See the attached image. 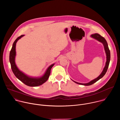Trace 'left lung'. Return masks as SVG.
I'll return each instance as SVG.
<instances>
[{"label":"left lung","mask_w":120,"mask_h":120,"mask_svg":"<svg viewBox=\"0 0 120 120\" xmlns=\"http://www.w3.org/2000/svg\"><path fill=\"white\" fill-rule=\"evenodd\" d=\"M91 37L92 38L96 39L98 41L102 43V44H103V45L104 46L105 50V53H106V62L105 65V68H104L103 71H102L101 73L100 74V75L98 77L94 79V80L90 81V82H89L88 83H79V82H75V81H73L74 82H75V83H76L77 84H82V85H86V86H88V85H92V84H94V83L96 82L97 81H98L99 79L101 78L102 77H103L105 75V74H106V73L107 71V69H108V68L109 63H110V57H110V50L109 49L107 41H106L105 38L102 37H101V35H100L99 34H93V35H92L91 36Z\"/></svg>","instance_id":"left-lung-1"}]
</instances>
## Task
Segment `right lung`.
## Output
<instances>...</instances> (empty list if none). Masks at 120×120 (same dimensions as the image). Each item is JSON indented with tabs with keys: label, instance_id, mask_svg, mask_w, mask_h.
<instances>
[{
	"label": "right lung",
	"instance_id": "right-lung-1",
	"mask_svg": "<svg viewBox=\"0 0 120 120\" xmlns=\"http://www.w3.org/2000/svg\"><path fill=\"white\" fill-rule=\"evenodd\" d=\"M23 36H24V35H21V36L18 37L15 39L13 44L12 47L9 54V61L11 64V69L16 77L18 78L20 81H21L26 85L32 87L38 86L40 85H42L48 80L50 75L51 68H52L55 64H51L50 66H49L45 71V74L42 77L38 78L31 77L28 76L23 73L22 72L20 71L19 69V68L17 67L15 63V56L16 55L15 45L17 41Z\"/></svg>",
	"mask_w": 120,
	"mask_h": 120
}]
</instances>
